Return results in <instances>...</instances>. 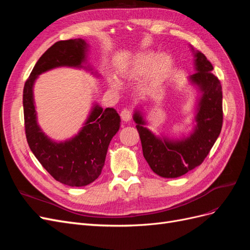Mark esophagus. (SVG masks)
<instances>
[{"mask_svg": "<svg viewBox=\"0 0 250 250\" xmlns=\"http://www.w3.org/2000/svg\"><path fill=\"white\" fill-rule=\"evenodd\" d=\"M121 118H122V120L125 121V122H129L132 119V110L130 108H124L121 111Z\"/></svg>", "mask_w": 250, "mask_h": 250, "instance_id": "obj_1", "label": "esophagus"}]
</instances>
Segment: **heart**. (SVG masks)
<instances>
[{
  "mask_svg": "<svg viewBox=\"0 0 250 250\" xmlns=\"http://www.w3.org/2000/svg\"><path fill=\"white\" fill-rule=\"evenodd\" d=\"M155 59L154 53H144L135 59L134 62V71L137 73H145L149 67L152 65L151 69V77L153 79L162 78L166 73H168L172 65V59L167 54H162ZM154 64L152 65V63Z\"/></svg>",
  "mask_w": 250,
  "mask_h": 250,
  "instance_id": "1",
  "label": "heart"
}]
</instances>
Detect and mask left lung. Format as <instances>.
I'll list each match as a JSON object with an SVG mask.
<instances>
[{"label": "left lung", "mask_w": 250, "mask_h": 250, "mask_svg": "<svg viewBox=\"0 0 250 250\" xmlns=\"http://www.w3.org/2000/svg\"><path fill=\"white\" fill-rule=\"evenodd\" d=\"M196 70L191 79L200 87L201 99L196 117L197 127L188 139L162 141L144 127L143 118L133 119L142 143L143 154L151 170L166 178H175L203 163L221 132L223 123L222 86L213 74V65L201 52H196Z\"/></svg>", "instance_id": "left-lung-1"}]
</instances>
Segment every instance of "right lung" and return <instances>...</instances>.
<instances>
[{"label":"right lung","mask_w":250,"mask_h":250,"mask_svg":"<svg viewBox=\"0 0 250 250\" xmlns=\"http://www.w3.org/2000/svg\"><path fill=\"white\" fill-rule=\"evenodd\" d=\"M83 40L60 41L39 59L25 82L22 92L25 132L35 157L55 180L71 187H83L96 180L102 172L108 145L120 127V116L113 108L96 105L85 126L71 141L54 143L36 123L33 83L40 74L57 66H81L85 57Z\"/></svg>","instance_id":"obj_1"}]
</instances>
